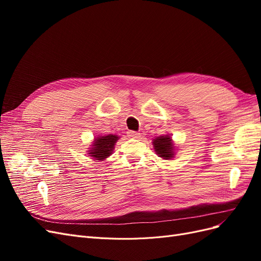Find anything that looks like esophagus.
Returning a JSON list of instances; mask_svg holds the SVG:
<instances>
[{
  "label": "esophagus",
  "instance_id": "1",
  "mask_svg": "<svg viewBox=\"0 0 261 261\" xmlns=\"http://www.w3.org/2000/svg\"><path fill=\"white\" fill-rule=\"evenodd\" d=\"M127 136L129 138H138L140 136V134L138 132H135V130H128L127 132Z\"/></svg>",
  "mask_w": 261,
  "mask_h": 261
}]
</instances>
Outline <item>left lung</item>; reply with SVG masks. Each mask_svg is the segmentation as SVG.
Segmentation results:
<instances>
[{"label":"left lung","instance_id":"obj_1","mask_svg":"<svg viewBox=\"0 0 261 261\" xmlns=\"http://www.w3.org/2000/svg\"><path fill=\"white\" fill-rule=\"evenodd\" d=\"M153 146L155 149V152L159 154V156L163 158V159H171L174 155V152H173V144H172V139L168 136H161V137H156L153 139Z\"/></svg>","mask_w":261,"mask_h":261}]
</instances>
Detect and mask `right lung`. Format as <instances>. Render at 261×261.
<instances>
[{
	"instance_id": "obj_1",
	"label": "right lung",
	"mask_w": 261,
	"mask_h": 261,
	"mask_svg": "<svg viewBox=\"0 0 261 261\" xmlns=\"http://www.w3.org/2000/svg\"><path fill=\"white\" fill-rule=\"evenodd\" d=\"M117 139L118 137L116 135H108L96 138L89 154H91L94 159L102 161L112 153V150Z\"/></svg>"
}]
</instances>
